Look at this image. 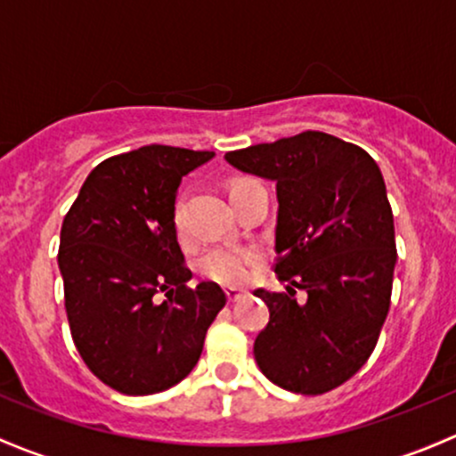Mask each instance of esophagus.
<instances>
[{
  "mask_svg": "<svg viewBox=\"0 0 456 456\" xmlns=\"http://www.w3.org/2000/svg\"><path fill=\"white\" fill-rule=\"evenodd\" d=\"M243 297H246V292L239 288H226V298L228 303H237V300H241Z\"/></svg>",
  "mask_w": 456,
  "mask_h": 456,
  "instance_id": "esophagus-1",
  "label": "esophagus"
}]
</instances>
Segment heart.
Masks as SVG:
<instances>
[{
  "label": "heart",
  "mask_w": 456,
  "mask_h": 456,
  "mask_svg": "<svg viewBox=\"0 0 456 456\" xmlns=\"http://www.w3.org/2000/svg\"><path fill=\"white\" fill-rule=\"evenodd\" d=\"M237 182H234V184H237ZM171 222H173V230H175L177 241L189 243L191 232H189V224H186V208L182 197H177L175 206H173ZM259 256H261L259 250H255V248L215 246L200 256V261H197V270H200V274L204 276V279L215 281V283L219 285H228V288H234V285H243L248 279H250L252 265L259 261Z\"/></svg>",
  "instance_id": "obj_1"
}]
</instances>
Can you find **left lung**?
<instances>
[{"label": "left lung", "instance_id": "1", "mask_svg": "<svg viewBox=\"0 0 456 456\" xmlns=\"http://www.w3.org/2000/svg\"><path fill=\"white\" fill-rule=\"evenodd\" d=\"M226 159L274 180L279 200L274 272L288 288L255 289L270 309L256 364L285 391L330 393L364 367L391 307L397 250L382 173L358 144L322 131Z\"/></svg>", "mask_w": 456, "mask_h": 456}]
</instances>
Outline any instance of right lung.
<instances>
[{
	"instance_id": "right-lung-1",
	"label": "right lung",
	"mask_w": 456,
	"mask_h": 456,
	"mask_svg": "<svg viewBox=\"0 0 456 456\" xmlns=\"http://www.w3.org/2000/svg\"><path fill=\"white\" fill-rule=\"evenodd\" d=\"M213 151L149 144L87 175L61 226L69 333L87 369L125 395L167 391L193 370L226 305L217 283L189 288L173 230L182 177ZM164 293L167 301H159Z\"/></svg>"
}]
</instances>
